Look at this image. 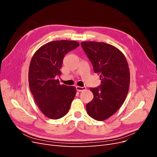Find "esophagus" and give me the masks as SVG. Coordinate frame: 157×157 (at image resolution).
I'll return each instance as SVG.
<instances>
[{"instance_id":"esophagus-1","label":"esophagus","mask_w":157,"mask_h":157,"mask_svg":"<svg viewBox=\"0 0 157 157\" xmlns=\"http://www.w3.org/2000/svg\"><path fill=\"white\" fill-rule=\"evenodd\" d=\"M76 89H77V91L78 92H82L83 91V90H85L86 89V88L85 86H83V87H81V86H76Z\"/></svg>"}]
</instances>
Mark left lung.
<instances>
[{
    "instance_id": "obj_1",
    "label": "left lung",
    "mask_w": 157,
    "mask_h": 157,
    "mask_svg": "<svg viewBox=\"0 0 157 157\" xmlns=\"http://www.w3.org/2000/svg\"><path fill=\"white\" fill-rule=\"evenodd\" d=\"M81 46L100 77L101 84L90 88L94 98L86 105L88 115L102 121L115 114L124 103L130 86V71L122 52L105 42H83Z\"/></svg>"
}]
</instances>
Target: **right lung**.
Segmentation results:
<instances>
[{
    "mask_svg": "<svg viewBox=\"0 0 157 157\" xmlns=\"http://www.w3.org/2000/svg\"><path fill=\"white\" fill-rule=\"evenodd\" d=\"M78 46L77 41H52L40 47L31 59L30 90L41 112L52 119H59L68 113L76 95L75 87L61 85L56 77L61 73L65 54Z\"/></svg>",
    "mask_w": 157,
    "mask_h": 157,
    "instance_id": "add662e5",
    "label": "right lung"
}]
</instances>
